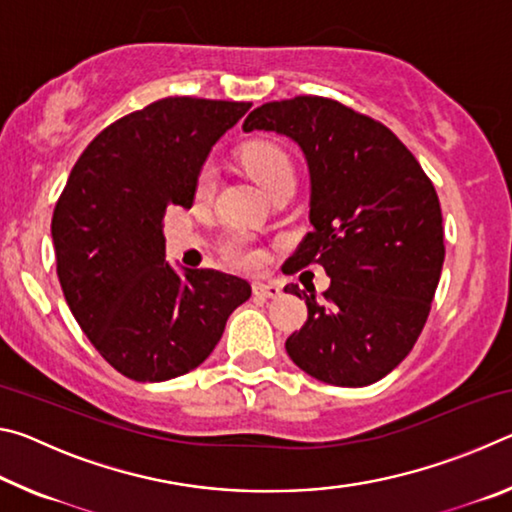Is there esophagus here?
Listing matches in <instances>:
<instances>
[{
  "instance_id": "esophagus-1",
  "label": "esophagus",
  "mask_w": 512,
  "mask_h": 512,
  "mask_svg": "<svg viewBox=\"0 0 512 512\" xmlns=\"http://www.w3.org/2000/svg\"><path fill=\"white\" fill-rule=\"evenodd\" d=\"M253 291H255V296H259V298H280V293H282V289L277 287V284H264V282H255L253 284Z\"/></svg>"
}]
</instances>
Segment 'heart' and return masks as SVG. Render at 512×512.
Segmentation results:
<instances>
[{"mask_svg":"<svg viewBox=\"0 0 512 512\" xmlns=\"http://www.w3.org/2000/svg\"><path fill=\"white\" fill-rule=\"evenodd\" d=\"M241 162L248 169L255 183L264 189L268 196H273L282 189L296 187V169L289 153L273 142H250L241 149ZM216 192V169L214 164H203L196 176L194 194L198 201H210ZM223 257L241 268H257L264 264L266 253L257 248L253 241L241 232H230L221 241Z\"/></svg>","mask_w":512,"mask_h":512,"instance_id":"1","label":"heart"}]
</instances>
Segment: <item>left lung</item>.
<instances>
[{
  "instance_id": "1",
  "label": "left lung",
  "mask_w": 512,
  "mask_h": 512,
  "mask_svg": "<svg viewBox=\"0 0 512 512\" xmlns=\"http://www.w3.org/2000/svg\"><path fill=\"white\" fill-rule=\"evenodd\" d=\"M244 131L282 133L305 153L314 230L282 268L293 275L320 264L332 277L323 300L284 287L307 302L289 357L325 384H375L413 350L443 271L433 183L391 128L334 99L264 103Z\"/></svg>"
}]
</instances>
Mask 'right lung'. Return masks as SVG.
Instances as JSON below:
<instances>
[{
  "instance_id": "right-lung-1",
  "label": "right lung",
  "mask_w": 512,
  "mask_h": 512,
  "mask_svg": "<svg viewBox=\"0 0 512 512\" xmlns=\"http://www.w3.org/2000/svg\"><path fill=\"white\" fill-rule=\"evenodd\" d=\"M253 103L167 97L112 121L76 160L51 219L56 273L76 323L112 368L167 381L210 357L250 298L244 277L164 259L169 205L192 207L196 176Z\"/></svg>"
}]
</instances>
